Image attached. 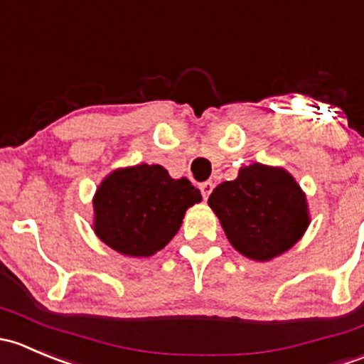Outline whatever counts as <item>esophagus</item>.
<instances>
[{"mask_svg":"<svg viewBox=\"0 0 364 364\" xmlns=\"http://www.w3.org/2000/svg\"><path fill=\"white\" fill-rule=\"evenodd\" d=\"M200 189H201V194H203V200H207V198L210 196V193H212V189H213V183L212 182H203L200 186Z\"/></svg>","mask_w":364,"mask_h":364,"instance_id":"obj_1","label":"esophagus"}]
</instances>
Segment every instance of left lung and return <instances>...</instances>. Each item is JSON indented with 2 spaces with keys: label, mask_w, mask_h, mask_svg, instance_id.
Instances as JSON below:
<instances>
[{
  "label": "left lung",
  "mask_w": 364,
  "mask_h": 364,
  "mask_svg": "<svg viewBox=\"0 0 364 364\" xmlns=\"http://www.w3.org/2000/svg\"><path fill=\"white\" fill-rule=\"evenodd\" d=\"M224 233L249 259L272 261L293 249L310 224L306 194L287 170L252 163L242 166L208 198Z\"/></svg>",
  "instance_id": "left-lung-1"
}]
</instances>
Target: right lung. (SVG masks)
<instances>
[{
  "label": "right lung",
  "mask_w": 364,
  "mask_h": 364,
  "mask_svg": "<svg viewBox=\"0 0 364 364\" xmlns=\"http://www.w3.org/2000/svg\"><path fill=\"white\" fill-rule=\"evenodd\" d=\"M200 201V189L183 177L171 178L161 164L117 168L92 198V230L119 254L154 256L181 230L187 208Z\"/></svg>",
  "instance_id": "add662e5"
}]
</instances>
